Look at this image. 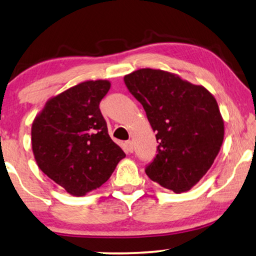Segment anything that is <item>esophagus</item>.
Listing matches in <instances>:
<instances>
[{
    "mask_svg": "<svg viewBox=\"0 0 256 256\" xmlns=\"http://www.w3.org/2000/svg\"><path fill=\"white\" fill-rule=\"evenodd\" d=\"M125 147H126V150L130 152H133V142L131 140H128V141H126V142H125Z\"/></svg>",
    "mask_w": 256,
    "mask_h": 256,
    "instance_id": "34e87169",
    "label": "esophagus"
}]
</instances>
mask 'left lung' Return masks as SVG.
<instances>
[{"label": "left lung", "mask_w": 256, "mask_h": 256, "mask_svg": "<svg viewBox=\"0 0 256 256\" xmlns=\"http://www.w3.org/2000/svg\"><path fill=\"white\" fill-rule=\"evenodd\" d=\"M142 104L158 140V154L147 176L174 193L186 192L204 176L218 154L224 122L215 98L162 70L140 68L124 77Z\"/></svg>", "instance_id": "1"}]
</instances>
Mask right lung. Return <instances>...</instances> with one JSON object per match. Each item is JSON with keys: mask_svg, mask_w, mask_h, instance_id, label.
<instances>
[{"mask_svg": "<svg viewBox=\"0 0 256 256\" xmlns=\"http://www.w3.org/2000/svg\"><path fill=\"white\" fill-rule=\"evenodd\" d=\"M109 90L106 80L78 84L50 98L32 124L38 166L72 196L100 188L125 158L98 108Z\"/></svg>", "mask_w": 256, "mask_h": 256, "instance_id": "right-lung-1", "label": "right lung"}]
</instances>
